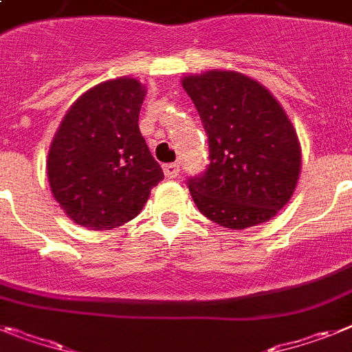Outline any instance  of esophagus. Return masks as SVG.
Segmentation results:
<instances>
[{"label":"esophagus","instance_id":"esophagus-1","mask_svg":"<svg viewBox=\"0 0 352 352\" xmlns=\"http://www.w3.org/2000/svg\"><path fill=\"white\" fill-rule=\"evenodd\" d=\"M162 171H164V177H166V179H175V177L179 175L181 168H179L177 162H171V164H164Z\"/></svg>","mask_w":352,"mask_h":352}]
</instances>
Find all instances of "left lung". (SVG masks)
<instances>
[{
	"label": "left lung",
	"mask_w": 352,
	"mask_h": 352,
	"mask_svg": "<svg viewBox=\"0 0 352 352\" xmlns=\"http://www.w3.org/2000/svg\"><path fill=\"white\" fill-rule=\"evenodd\" d=\"M209 138L204 175L188 188L204 217L227 229L272 220L292 199L300 175V143L276 96L250 76L231 69L186 75Z\"/></svg>",
	"instance_id": "8db88e82"
}]
</instances>
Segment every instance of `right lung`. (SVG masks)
Listing matches in <instances>:
<instances>
[{
    "mask_svg": "<svg viewBox=\"0 0 352 352\" xmlns=\"http://www.w3.org/2000/svg\"><path fill=\"white\" fill-rule=\"evenodd\" d=\"M144 94L146 87L131 76L102 82L78 96L53 135L50 190L76 226H123L164 179L138 125Z\"/></svg>",
    "mask_w": 352,
    "mask_h": 352,
    "instance_id": "1",
    "label": "right lung"
}]
</instances>
